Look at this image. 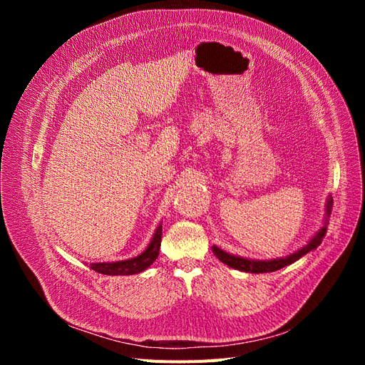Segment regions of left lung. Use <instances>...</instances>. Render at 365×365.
Here are the masks:
<instances>
[{"label":"left lung","mask_w":365,"mask_h":365,"mask_svg":"<svg viewBox=\"0 0 365 365\" xmlns=\"http://www.w3.org/2000/svg\"><path fill=\"white\" fill-rule=\"evenodd\" d=\"M332 205H334V200L332 196L329 195L327 201H326V208H324V219H323V225L319 227V230L317 233L309 239L307 244L302 248H298L295 252H291L289 256H284V257H277V259H271V260H256V259H248V257H242V256H236V254H230L227 251H224L222 248H219L216 245L212 247V251L215 256L225 264H228L230 268L242 271V272H251V274H262V272H272V271H277L282 269L284 267H288V264L297 262L298 259H302L303 256L309 251L315 250L319 244H322V240L326 235V230L329 225V217H330V212H332Z\"/></svg>","instance_id":"obj_1"}]
</instances>
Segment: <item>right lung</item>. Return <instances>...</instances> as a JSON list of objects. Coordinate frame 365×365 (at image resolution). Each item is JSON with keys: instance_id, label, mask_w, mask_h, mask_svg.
<instances>
[{"instance_id": "add662e5", "label": "right lung", "mask_w": 365, "mask_h": 365, "mask_svg": "<svg viewBox=\"0 0 365 365\" xmlns=\"http://www.w3.org/2000/svg\"><path fill=\"white\" fill-rule=\"evenodd\" d=\"M161 235H163V225L158 224L157 230L153 231L150 237L149 245L146 250L140 252L138 256L126 259V260H118V262H98L91 263V269L106 274V275H132L146 271L150 264L157 260L160 254V245H161Z\"/></svg>"}]
</instances>
